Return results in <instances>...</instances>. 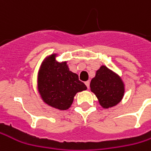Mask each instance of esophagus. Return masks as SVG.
I'll return each instance as SVG.
<instances>
[{
    "instance_id": "esophagus-1",
    "label": "esophagus",
    "mask_w": 151,
    "mask_h": 151,
    "mask_svg": "<svg viewBox=\"0 0 151 151\" xmlns=\"http://www.w3.org/2000/svg\"><path fill=\"white\" fill-rule=\"evenodd\" d=\"M85 84H86V86H87V88H89V86H90V81H86V82H85Z\"/></svg>"
}]
</instances>
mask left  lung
Returning a JSON list of instances; mask_svg holds the SVG:
<instances>
[{
    "label": "left lung",
    "mask_w": 151,
    "mask_h": 151,
    "mask_svg": "<svg viewBox=\"0 0 151 151\" xmlns=\"http://www.w3.org/2000/svg\"><path fill=\"white\" fill-rule=\"evenodd\" d=\"M91 91L96 95L102 108H110L122 101L125 93V85L119 74L101 65L90 83Z\"/></svg>",
    "instance_id": "1"
}]
</instances>
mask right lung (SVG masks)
Wrapping results in <instances>:
<instances>
[{"label": "right lung", "instance_id": "1", "mask_svg": "<svg viewBox=\"0 0 151 151\" xmlns=\"http://www.w3.org/2000/svg\"><path fill=\"white\" fill-rule=\"evenodd\" d=\"M57 56L56 53L51 54L41 63L37 89L46 105L64 111L71 107L76 94L87 87L79 81L77 74L70 70L66 61L56 60Z\"/></svg>", "mask_w": 151, "mask_h": 151}]
</instances>
